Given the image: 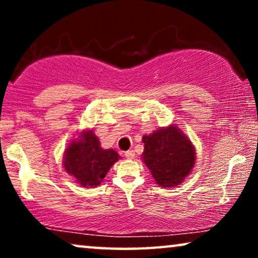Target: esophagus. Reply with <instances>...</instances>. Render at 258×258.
I'll return each mask as SVG.
<instances>
[{"mask_svg": "<svg viewBox=\"0 0 258 258\" xmlns=\"http://www.w3.org/2000/svg\"><path fill=\"white\" fill-rule=\"evenodd\" d=\"M124 156H125V158H128V160H133V158L135 157V151H134V150L125 151Z\"/></svg>", "mask_w": 258, "mask_h": 258, "instance_id": "esophagus-1", "label": "esophagus"}]
</instances>
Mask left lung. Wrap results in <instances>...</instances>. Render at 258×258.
I'll list each match as a JSON object with an SVG mask.
<instances>
[{"mask_svg": "<svg viewBox=\"0 0 258 258\" xmlns=\"http://www.w3.org/2000/svg\"><path fill=\"white\" fill-rule=\"evenodd\" d=\"M142 160L156 183L163 188L176 186L192 170L196 150L178 126L169 125L142 137Z\"/></svg>", "mask_w": 258, "mask_h": 258, "instance_id": "1", "label": "left lung"}]
</instances>
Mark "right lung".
I'll return each instance as SVG.
<instances>
[{
    "mask_svg": "<svg viewBox=\"0 0 258 258\" xmlns=\"http://www.w3.org/2000/svg\"><path fill=\"white\" fill-rule=\"evenodd\" d=\"M121 156L114 149H103L93 130H83L66 148L63 165L84 188L101 184L109 169Z\"/></svg>",
    "mask_w": 258,
    "mask_h": 258,
    "instance_id": "1",
    "label": "right lung"
}]
</instances>
